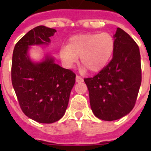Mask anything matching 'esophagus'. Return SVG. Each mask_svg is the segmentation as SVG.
I'll use <instances>...</instances> for the list:
<instances>
[{"label":"esophagus","mask_w":151,"mask_h":151,"mask_svg":"<svg viewBox=\"0 0 151 151\" xmlns=\"http://www.w3.org/2000/svg\"><path fill=\"white\" fill-rule=\"evenodd\" d=\"M83 81V78L80 76L77 75L76 76V82H82Z\"/></svg>","instance_id":"1"}]
</instances>
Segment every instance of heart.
<instances>
[{
    "label": "heart",
    "instance_id": "obj_1",
    "mask_svg": "<svg viewBox=\"0 0 151 151\" xmlns=\"http://www.w3.org/2000/svg\"><path fill=\"white\" fill-rule=\"evenodd\" d=\"M114 48V39L107 32L79 34L70 38L67 45L62 46L59 56L67 68H71L80 57L82 65L92 72H97L109 63Z\"/></svg>",
    "mask_w": 151,
    "mask_h": 151
}]
</instances>
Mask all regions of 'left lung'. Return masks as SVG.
Returning <instances> with one entry per match:
<instances>
[{
  "mask_svg": "<svg viewBox=\"0 0 151 151\" xmlns=\"http://www.w3.org/2000/svg\"><path fill=\"white\" fill-rule=\"evenodd\" d=\"M114 37L112 59L94 77L84 79L94 114L109 122L122 118L133 109L142 81L138 45L121 28Z\"/></svg>",
  "mask_w": 151,
  "mask_h": 151,
  "instance_id": "1",
  "label": "left lung"
}]
</instances>
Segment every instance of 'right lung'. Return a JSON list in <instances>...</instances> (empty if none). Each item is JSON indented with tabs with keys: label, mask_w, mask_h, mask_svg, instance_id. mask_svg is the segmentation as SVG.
Here are the masks:
<instances>
[{
	"label": "right lung",
	"mask_w": 151,
	"mask_h": 151,
	"mask_svg": "<svg viewBox=\"0 0 151 151\" xmlns=\"http://www.w3.org/2000/svg\"><path fill=\"white\" fill-rule=\"evenodd\" d=\"M56 32L38 26L15 45L12 63V83L21 110L35 122L51 124L65 114L76 74L55 63L52 58L34 63L27 55L29 45L48 44Z\"/></svg>",
	"instance_id": "1"
}]
</instances>
